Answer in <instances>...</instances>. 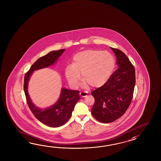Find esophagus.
Masks as SVG:
<instances>
[{
  "mask_svg": "<svg viewBox=\"0 0 161 161\" xmlns=\"http://www.w3.org/2000/svg\"><path fill=\"white\" fill-rule=\"evenodd\" d=\"M79 94H80V96H81L82 97H85L87 96V94L85 92H80Z\"/></svg>",
  "mask_w": 161,
  "mask_h": 161,
  "instance_id": "34e87169",
  "label": "esophagus"
}]
</instances>
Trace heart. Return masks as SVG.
I'll return each instance as SVG.
<instances>
[{
  "mask_svg": "<svg viewBox=\"0 0 161 161\" xmlns=\"http://www.w3.org/2000/svg\"><path fill=\"white\" fill-rule=\"evenodd\" d=\"M115 67V59L109 52L87 49L77 53L72 58V64L65 69L66 79L70 85L76 87L82 73V85L100 87L109 79Z\"/></svg>",
  "mask_w": 161,
  "mask_h": 161,
  "instance_id": "1",
  "label": "heart"
}]
</instances>
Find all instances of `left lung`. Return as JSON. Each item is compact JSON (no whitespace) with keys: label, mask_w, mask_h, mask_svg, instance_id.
I'll return each mask as SVG.
<instances>
[{"label":"left lung","mask_w":161,"mask_h":161,"mask_svg":"<svg viewBox=\"0 0 161 161\" xmlns=\"http://www.w3.org/2000/svg\"><path fill=\"white\" fill-rule=\"evenodd\" d=\"M114 52L118 69L106 83L92 92L95 99L92 114L96 120L110 123L122 116L130 105L135 85V69L125 53L110 47Z\"/></svg>","instance_id":"left-lung-1"}]
</instances>
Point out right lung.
<instances>
[{
  "mask_svg": "<svg viewBox=\"0 0 161 161\" xmlns=\"http://www.w3.org/2000/svg\"><path fill=\"white\" fill-rule=\"evenodd\" d=\"M64 51V49L53 51L42 56L31 66L25 75L24 89L27 105L34 116L42 123L49 127H60L68 121L76 103L80 99L79 91L63 88L57 103L47 108L41 109L35 106L31 101L27 92L28 82L34 71L53 65Z\"/></svg>",
  "mask_w": 161,
  "mask_h": 161,
  "instance_id": "1",
  "label": "right lung"
}]
</instances>
